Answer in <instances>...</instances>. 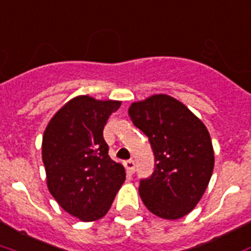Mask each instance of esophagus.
I'll list each match as a JSON object with an SVG mask.
<instances>
[{"label":"esophagus","mask_w":251,"mask_h":251,"mask_svg":"<svg viewBox=\"0 0 251 251\" xmlns=\"http://www.w3.org/2000/svg\"><path fill=\"white\" fill-rule=\"evenodd\" d=\"M124 165H125L126 172H127V174H129V176H131V174L135 172V163L133 159H127V161H125V163H124Z\"/></svg>","instance_id":"1"}]
</instances>
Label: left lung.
Listing matches in <instances>:
<instances>
[{
	"mask_svg": "<svg viewBox=\"0 0 251 251\" xmlns=\"http://www.w3.org/2000/svg\"><path fill=\"white\" fill-rule=\"evenodd\" d=\"M129 116L149 138L155 158L153 174L141 179V200L157 217L182 218L200 202L213 174L209 131L182 102L166 94L131 103Z\"/></svg>",
	"mask_w": 251,
	"mask_h": 251,
	"instance_id": "8db88e82",
	"label": "left lung"
}]
</instances>
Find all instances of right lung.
Segmentation results:
<instances>
[{
	"mask_svg": "<svg viewBox=\"0 0 251 251\" xmlns=\"http://www.w3.org/2000/svg\"><path fill=\"white\" fill-rule=\"evenodd\" d=\"M120 106V101L79 96L55 113L44 133L42 161L50 194L85 222L106 214L126 178L103 140L107 118Z\"/></svg>",
	"mask_w": 251,
	"mask_h": 251,
	"instance_id": "right-lung-1",
	"label": "right lung"
}]
</instances>
